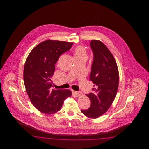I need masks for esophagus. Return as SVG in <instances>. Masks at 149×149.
<instances>
[{
  "label": "esophagus",
  "instance_id": "34e87169",
  "mask_svg": "<svg viewBox=\"0 0 149 149\" xmlns=\"http://www.w3.org/2000/svg\"><path fill=\"white\" fill-rule=\"evenodd\" d=\"M72 92H73L74 94H75V95L77 97H81L83 95L82 93L81 92H77V91H73Z\"/></svg>",
  "mask_w": 149,
  "mask_h": 149
}]
</instances>
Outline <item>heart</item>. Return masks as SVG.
<instances>
[{
	"instance_id": "1",
	"label": "heart",
	"mask_w": 149,
	"mask_h": 149,
	"mask_svg": "<svg viewBox=\"0 0 149 149\" xmlns=\"http://www.w3.org/2000/svg\"><path fill=\"white\" fill-rule=\"evenodd\" d=\"M87 57V51L83 46H78L74 50V58H86Z\"/></svg>"
}]
</instances>
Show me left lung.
I'll return each mask as SVG.
<instances>
[{"mask_svg":"<svg viewBox=\"0 0 149 149\" xmlns=\"http://www.w3.org/2000/svg\"><path fill=\"white\" fill-rule=\"evenodd\" d=\"M90 45L94 55L90 80L94 85L93 92L86 94L91 107L81 111L89 118H97L113 102L118 88L119 72L114 57L103 43L93 40Z\"/></svg>","mask_w":149,"mask_h":149,"instance_id":"1","label":"left lung"}]
</instances>
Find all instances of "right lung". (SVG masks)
Masks as SVG:
<instances>
[{
    "label": "right lung",
    "mask_w": 149,
    "mask_h": 149,
    "mask_svg": "<svg viewBox=\"0 0 149 149\" xmlns=\"http://www.w3.org/2000/svg\"><path fill=\"white\" fill-rule=\"evenodd\" d=\"M72 44L46 40L37 45L26 59L23 70L25 88L32 104L43 113H55L72 94L68 89H52V77L59 57L70 50Z\"/></svg>",
    "instance_id": "1"
}]
</instances>
